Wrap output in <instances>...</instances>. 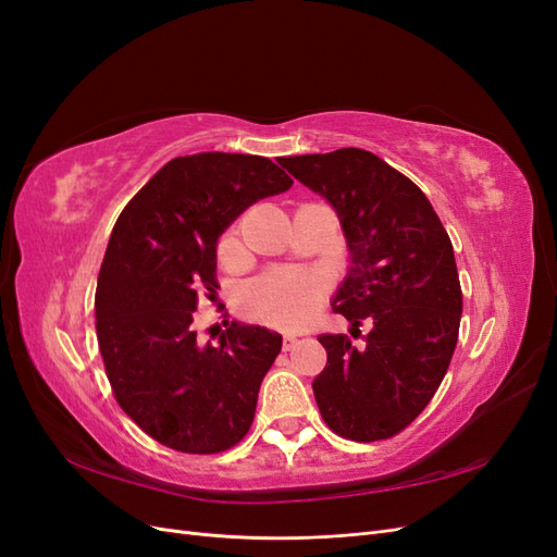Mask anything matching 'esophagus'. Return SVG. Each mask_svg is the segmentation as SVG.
Wrapping results in <instances>:
<instances>
[{
    "instance_id": "34e87169",
    "label": "esophagus",
    "mask_w": 557,
    "mask_h": 557,
    "mask_svg": "<svg viewBox=\"0 0 557 557\" xmlns=\"http://www.w3.org/2000/svg\"><path fill=\"white\" fill-rule=\"evenodd\" d=\"M297 344H299V339H297L295 334H285L283 336V350H293Z\"/></svg>"
}]
</instances>
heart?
Segmentation results:
<instances>
[{
    "mask_svg": "<svg viewBox=\"0 0 557 557\" xmlns=\"http://www.w3.org/2000/svg\"><path fill=\"white\" fill-rule=\"evenodd\" d=\"M327 281L305 269H272L252 278L242 288V309L250 315L281 330H299L309 325L323 307Z\"/></svg>",
    "mask_w": 557,
    "mask_h": 557,
    "instance_id": "heart-1",
    "label": "heart"
}]
</instances>
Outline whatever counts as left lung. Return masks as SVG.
Instances as JSON below:
<instances>
[{
  "mask_svg": "<svg viewBox=\"0 0 557 557\" xmlns=\"http://www.w3.org/2000/svg\"><path fill=\"white\" fill-rule=\"evenodd\" d=\"M323 195L342 221L350 267L332 299L352 330L374 323L356 348L320 334L327 364L313 379L320 416L350 442L391 440L442 385L458 344L462 290L453 244L418 185L362 148L278 160Z\"/></svg>",
  "mask_w": 557,
  "mask_h": 557,
  "instance_id": "obj_1",
  "label": "left lung"
}]
</instances>
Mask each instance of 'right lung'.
I'll return each instance as SVG.
<instances>
[{"mask_svg": "<svg viewBox=\"0 0 557 557\" xmlns=\"http://www.w3.org/2000/svg\"><path fill=\"white\" fill-rule=\"evenodd\" d=\"M293 178L262 156L174 158L117 215L97 278L95 318L121 409L166 448L223 453L252 425L283 336L232 323L201 344L193 311L215 281V242L258 199Z\"/></svg>", "mask_w": 557, "mask_h": 557, "instance_id": "1", "label": "right lung"}]
</instances>
